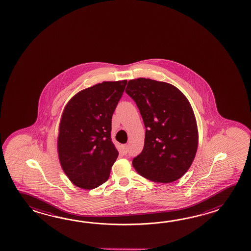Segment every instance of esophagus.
Masks as SVG:
<instances>
[{"label":"esophagus","mask_w":251,"mask_h":251,"mask_svg":"<svg viewBox=\"0 0 251 251\" xmlns=\"http://www.w3.org/2000/svg\"><path fill=\"white\" fill-rule=\"evenodd\" d=\"M122 151H123L124 153H127L128 152V145L127 144H125L122 147Z\"/></svg>","instance_id":"1"}]
</instances>
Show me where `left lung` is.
<instances>
[{
  "mask_svg": "<svg viewBox=\"0 0 251 251\" xmlns=\"http://www.w3.org/2000/svg\"><path fill=\"white\" fill-rule=\"evenodd\" d=\"M126 92L144 120V149L133 166L150 180L171 183L188 171L198 146L197 120L186 96L175 86L138 78L128 81Z\"/></svg>",
  "mask_w": 251,
  "mask_h": 251,
  "instance_id": "obj_1",
  "label": "left lung"
}]
</instances>
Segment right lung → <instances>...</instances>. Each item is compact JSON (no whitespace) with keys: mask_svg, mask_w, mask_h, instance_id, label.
<instances>
[{"mask_svg":"<svg viewBox=\"0 0 251 251\" xmlns=\"http://www.w3.org/2000/svg\"><path fill=\"white\" fill-rule=\"evenodd\" d=\"M127 80L103 81L79 91L64 107L57 151L71 182L93 189L107 181L118 151L111 141V119Z\"/></svg>","mask_w":251,"mask_h":251,"instance_id":"obj_1","label":"right lung"}]
</instances>
